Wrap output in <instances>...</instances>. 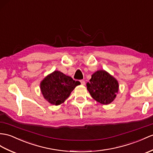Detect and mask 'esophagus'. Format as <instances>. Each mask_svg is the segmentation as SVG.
<instances>
[{
    "mask_svg": "<svg viewBox=\"0 0 153 153\" xmlns=\"http://www.w3.org/2000/svg\"><path fill=\"white\" fill-rule=\"evenodd\" d=\"M80 82H81V84L82 85H85V82H84V80H80Z\"/></svg>",
    "mask_w": 153,
    "mask_h": 153,
    "instance_id": "1",
    "label": "esophagus"
}]
</instances>
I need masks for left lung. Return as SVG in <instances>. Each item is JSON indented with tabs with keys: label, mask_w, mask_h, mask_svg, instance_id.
I'll return each instance as SVG.
<instances>
[{
	"label": "left lung",
	"mask_w": 153,
	"mask_h": 153,
	"mask_svg": "<svg viewBox=\"0 0 153 153\" xmlns=\"http://www.w3.org/2000/svg\"><path fill=\"white\" fill-rule=\"evenodd\" d=\"M87 89L92 98L102 105L113 102L119 91L117 79L105 70H98L91 75Z\"/></svg>",
	"instance_id": "left-lung-1"
}]
</instances>
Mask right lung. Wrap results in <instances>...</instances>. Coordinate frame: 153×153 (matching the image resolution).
<instances>
[{
    "mask_svg": "<svg viewBox=\"0 0 153 153\" xmlns=\"http://www.w3.org/2000/svg\"><path fill=\"white\" fill-rule=\"evenodd\" d=\"M80 84L59 71L48 74L40 82V89L44 99L53 105L64 103L73 89Z\"/></svg>",
    "mask_w": 153,
    "mask_h": 153,
    "instance_id": "add662e5",
    "label": "right lung"
}]
</instances>
